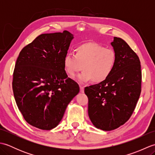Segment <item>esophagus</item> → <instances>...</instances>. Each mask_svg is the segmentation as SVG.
<instances>
[{
    "label": "esophagus",
    "instance_id": "obj_1",
    "mask_svg": "<svg viewBox=\"0 0 155 155\" xmlns=\"http://www.w3.org/2000/svg\"><path fill=\"white\" fill-rule=\"evenodd\" d=\"M80 91L81 93H84V87L80 85Z\"/></svg>",
    "mask_w": 155,
    "mask_h": 155
}]
</instances>
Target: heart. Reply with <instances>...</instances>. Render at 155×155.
Instances as JSON below:
<instances>
[{"instance_id":"1","label":"heart","mask_w":155,"mask_h":155,"mask_svg":"<svg viewBox=\"0 0 155 155\" xmlns=\"http://www.w3.org/2000/svg\"><path fill=\"white\" fill-rule=\"evenodd\" d=\"M116 61L117 54L113 49L96 42H88L78 46L75 54H66L63 64L65 72L70 77H74L83 68V72L77 77L79 83L93 80L94 83H101L110 77Z\"/></svg>"}]
</instances>
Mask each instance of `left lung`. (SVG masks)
Listing matches in <instances>:
<instances>
[{"mask_svg": "<svg viewBox=\"0 0 155 155\" xmlns=\"http://www.w3.org/2000/svg\"><path fill=\"white\" fill-rule=\"evenodd\" d=\"M117 54L114 70L107 79L84 88L88 117L95 127L116 129L129 119L141 92L142 72L137 54L123 39L111 42Z\"/></svg>", "mask_w": 155, "mask_h": 155, "instance_id": "left-lung-1", "label": "left lung"}]
</instances>
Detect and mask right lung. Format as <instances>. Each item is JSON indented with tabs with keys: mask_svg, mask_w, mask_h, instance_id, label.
<instances>
[{
	"mask_svg": "<svg viewBox=\"0 0 155 155\" xmlns=\"http://www.w3.org/2000/svg\"><path fill=\"white\" fill-rule=\"evenodd\" d=\"M73 38L67 31L42 34L19 53L13 93L25 120L36 128L57 127L67 105L79 93V86L68 77L63 64Z\"/></svg>",
	"mask_w": 155,
	"mask_h": 155,
	"instance_id": "obj_1",
	"label": "right lung"
}]
</instances>
